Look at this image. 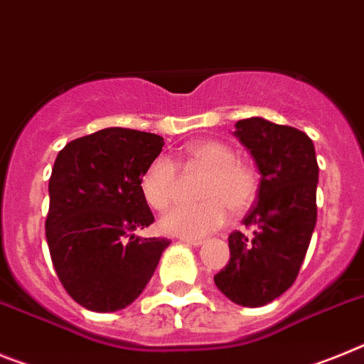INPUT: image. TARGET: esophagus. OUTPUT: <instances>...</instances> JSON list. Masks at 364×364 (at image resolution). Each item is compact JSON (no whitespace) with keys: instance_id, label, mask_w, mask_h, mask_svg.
<instances>
[{"instance_id":"34e87169","label":"esophagus","mask_w":364,"mask_h":364,"mask_svg":"<svg viewBox=\"0 0 364 364\" xmlns=\"http://www.w3.org/2000/svg\"><path fill=\"white\" fill-rule=\"evenodd\" d=\"M182 241H184L186 245H193V247H198V245L204 243L203 237H182Z\"/></svg>"}]
</instances>
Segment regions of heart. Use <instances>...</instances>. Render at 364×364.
Instances as JSON below:
<instances>
[{"label": "heart", "instance_id": "heart-1", "mask_svg": "<svg viewBox=\"0 0 364 364\" xmlns=\"http://www.w3.org/2000/svg\"><path fill=\"white\" fill-rule=\"evenodd\" d=\"M186 167L206 173L200 184L203 200L178 204L160 219V228L180 237H200L219 228L226 220L228 208L234 213L245 212L256 200L259 175L252 166L237 160L232 145L219 139H200L182 151ZM178 171L169 158H156L141 176V193L154 210H166L176 198Z\"/></svg>", "mask_w": 364, "mask_h": 364}]
</instances>
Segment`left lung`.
<instances>
[{"label":"left lung","mask_w":364,"mask_h":364,"mask_svg":"<svg viewBox=\"0 0 364 364\" xmlns=\"http://www.w3.org/2000/svg\"><path fill=\"white\" fill-rule=\"evenodd\" d=\"M235 136L259 169L257 203L243 223L252 235L232 232L230 262L213 276L232 302L259 307L294 284L316 225L318 164L311 138L263 117L235 123Z\"/></svg>","instance_id":"8db88e82"}]
</instances>
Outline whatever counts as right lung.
Instances as JSON below:
<instances>
[{"label": "right lung", "instance_id": "obj_1", "mask_svg": "<svg viewBox=\"0 0 364 364\" xmlns=\"http://www.w3.org/2000/svg\"><path fill=\"white\" fill-rule=\"evenodd\" d=\"M164 138L102 129L58 152L49 178L46 237L60 284L90 311L123 309L141 294L171 241L136 237L154 215L141 176Z\"/></svg>", "mask_w": 364, "mask_h": 364}]
</instances>
